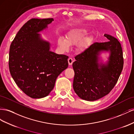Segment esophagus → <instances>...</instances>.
I'll return each mask as SVG.
<instances>
[{
	"label": "esophagus",
	"instance_id": "1",
	"mask_svg": "<svg viewBox=\"0 0 134 134\" xmlns=\"http://www.w3.org/2000/svg\"><path fill=\"white\" fill-rule=\"evenodd\" d=\"M74 62V60L72 59V58H68V64H69V65H72Z\"/></svg>",
	"mask_w": 134,
	"mask_h": 134
}]
</instances>
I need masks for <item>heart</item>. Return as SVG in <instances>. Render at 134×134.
Segmentation results:
<instances>
[{
  "label": "heart",
  "mask_w": 134,
  "mask_h": 134,
  "mask_svg": "<svg viewBox=\"0 0 134 134\" xmlns=\"http://www.w3.org/2000/svg\"><path fill=\"white\" fill-rule=\"evenodd\" d=\"M87 31L83 29H76L72 30L68 32L66 36V39L63 37H59L58 40V44L59 48L64 51H67L70 48V45H75L79 44L85 36L86 35ZM92 41L91 37L85 38L78 46L80 51H83L88 47Z\"/></svg>",
  "instance_id": "1"
}]
</instances>
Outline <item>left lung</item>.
Segmentation results:
<instances>
[{
    "label": "left lung",
    "instance_id": "8db88e82",
    "mask_svg": "<svg viewBox=\"0 0 134 134\" xmlns=\"http://www.w3.org/2000/svg\"><path fill=\"white\" fill-rule=\"evenodd\" d=\"M104 43H94L75 57L73 87L83 100L94 101L109 94L116 84L124 67L123 53L118 40L109 35ZM109 51L108 63H98L99 53Z\"/></svg>",
    "mask_w": 134,
    "mask_h": 134
}]
</instances>
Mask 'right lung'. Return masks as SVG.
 Here are the masks:
<instances>
[{"label": "right lung", "mask_w": 134, "mask_h": 134, "mask_svg": "<svg viewBox=\"0 0 134 134\" xmlns=\"http://www.w3.org/2000/svg\"><path fill=\"white\" fill-rule=\"evenodd\" d=\"M53 18H32L17 32L10 46L9 68L17 86L29 97H47L59 75L68 67V57L51 52L39 32Z\"/></svg>", "instance_id": "obj_1"}]
</instances>
